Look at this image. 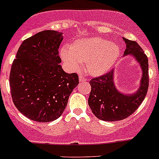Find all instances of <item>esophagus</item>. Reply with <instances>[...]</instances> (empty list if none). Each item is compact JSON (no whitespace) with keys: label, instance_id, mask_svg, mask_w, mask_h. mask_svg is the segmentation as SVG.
I'll list each match as a JSON object with an SVG mask.
<instances>
[{"label":"esophagus","instance_id":"34e87169","mask_svg":"<svg viewBox=\"0 0 159 159\" xmlns=\"http://www.w3.org/2000/svg\"><path fill=\"white\" fill-rule=\"evenodd\" d=\"M78 78H79V81H80V82H84V81H87V79H86L85 78H84V77L81 76V75H80V76L78 77Z\"/></svg>","mask_w":159,"mask_h":159}]
</instances>
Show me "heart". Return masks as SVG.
Here are the masks:
<instances>
[{"label": "heart", "mask_w": 159, "mask_h": 159, "mask_svg": "<svg viewBox=\"0 0 159 159\" xmlns=\"http://www.w3.org/2000/svg\"><path fill=\"white\" fill-rule=\"evenodd\" d=\"M120 48L100 37L83 38L72 45L65 44L61 55L65 65L74 71L84 70L91 75H99L108 70L118 58Z\"/></svg>", "instance_id": "1"}]
</instances>
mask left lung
I'll return each mask as SVG.
<instances>
[{
    "instance_id": "obj_1",
    "label": "left lung",
    "mask_w": 159,
    "mask_h": 159,
    "mask_svg": "<svg viewBox=\"0 0 159 159\" xmlns=\"http://www.w3.org/2000/svg\"><path fill=\"white\" fill-rule=\"evenodd\" d=\"M126 49L123 56L130 55L142 69V78L137 91L125 94L118 91L115 82V70L93 78L89 98V105L98 119L116 121L125 119L134 113L146 96L148 88V61L142 48L137 42L123 38Z\"/></svg>"
}]
</instances>
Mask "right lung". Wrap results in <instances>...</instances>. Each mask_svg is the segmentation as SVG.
<instances>
[{"mask_svg": "<svg viewBox=\"0 0 159 159\" xmlns=\"http://www.w3.org/2000/svg\"><path fill=\"white\" fill-rule=\"evenodd\" d=\"M63 33L38 32L22 42L13 61L10 88L13 102L25 116L38 122L58 118L78 84L77 74L61 66L58 48Z\"/></svg>", "mask_w": 159, "mask_h": 159, "instance_id": "right-lung-1", "label": "right lung"}]
</instances>
